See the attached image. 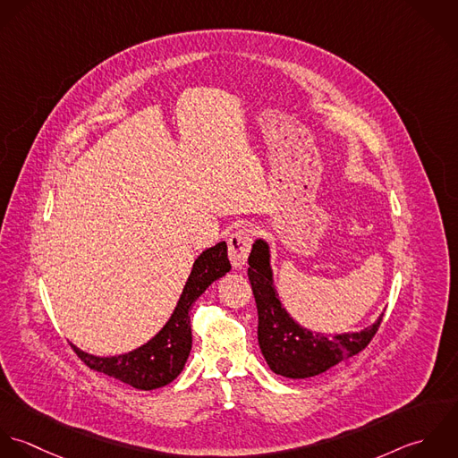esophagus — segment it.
I'll return each instance as SVG.
<instances>
[{
    "instance_id": "1",
    "label": "esophagus",
    "mask_w": 458,
    "mask_h": 458,
    "mask_svg": "<svg viewBox=\"0 0 458 458\" xmlns=\"http://www.w3.org/2000/svg\"><path fill=\"white\" fill-rule=\"evenodd\" d=\"M253 235L248 228H241L233 232L228 239V259L235 269H242L246 266L248 255L251 251Z\"/></svg>"
}]
</instances>
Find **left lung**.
<instances>
[{"instance_id":"obj_1","label":"left lung","mask_w":458,"mask_h":458,"mask_svg":"<svg viewBox=\"0 0 458 458\" xmlns=\"http://www.w3.org/2000/svg\"><path fill=\"white\" fill-rule=\"evenodd\" d=\"M259 310V344L269 368L288 378H310L320 375L356 354L375 336L382 315L360 333L324 335L301 327L281 306L271 269V251L264 239H257L248 259Z\"/></svg>"}]
</instances>
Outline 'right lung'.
<instances>
[{
  "label": "right lung",
  "instance_id": "add662e5",
  "mask_svg": "<svg viewBox=\"0 0 458 458\" xmlns=\"http://www.w3.org/2000/svg\"><path fill=\"white\" fill-rule=\"evenodd\" d=\"M230 269L226 242H217L205 250L194 260L182 295L166 326L145 345L127 354L100 358L78 349L74 344H71V347L78 358L95 371L114 377L141 391L163 387L181 375L189 358L192 345L191 306L216 279Z\"/></svg>",
  "mask_w": 458,
  "mask_h": 458
}]
</instances>
